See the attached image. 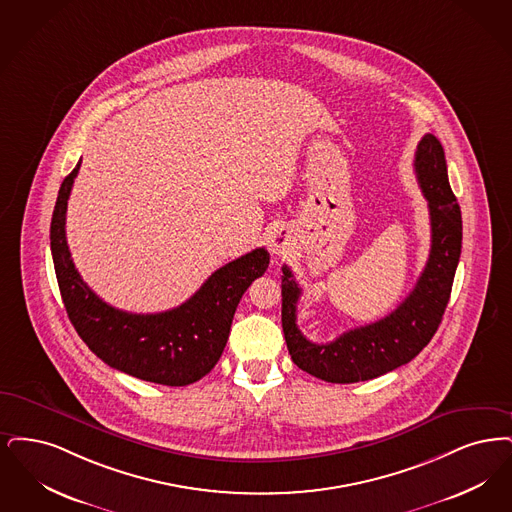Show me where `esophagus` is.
<instances>
[{
    "mask_svg": "<svg viewBox=\"0 0 512 512\" xmlns=\"http://www.w3.org/2000/svg\"><path fill=\"white\" fill-rule=\"evenodd\" d=\"M269 248L275 256L279 258H287L292 250V239H290L289 229L285 227H279L273 231L271 235V241H269Z\"/></svg>",
    "mask_w": 512,
    "mask_h": 512,
    "instance_id": "1",
    "label": "esophagus"
}]
</instances>
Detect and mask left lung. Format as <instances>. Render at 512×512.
<instances>
[{
	"mask_svg": "<svg viewBox=\"0 0 512 512\" xmlns=\"http://www.w3.org/2000/svg\"><path fill=\"white\" fill-rule=\"evenodd\" d=\"M415 174L428 200L432 243L423 273L400 306L375 323L340 334L333 342L313 344L296 325V304L302 289L283 266V333L292 361L313 377L350 384L371 380L409 363L432 340L442 323L461 256V208L447 179L444 147L424 135L415 153Z\"/></svg>",
	"mask_w": 512,
	"mask_h": 512,
	"instance_id": "1",
	"label": "left lung"
}]
</instances>
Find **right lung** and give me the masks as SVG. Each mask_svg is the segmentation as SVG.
<instances>
[{
    "label": "right lung",
    "instance_id": "add662e5",
    "mask_svg": "<svg viewBox=\"0 0 512 512\" xmlns=\"http://www.w3.org/2000/svg\"><path fill=\"white\" fill-rule=\"evenodd\" d=\"M80 162L61 183L51 218V254L68 319L89 350L112 369L164 386H187L208 375L229 338L235 310L250 283L264 275L266 248L214 271L181 306L130 313L103 302L80 277L67 245V202Z\"/></svg>",
    "mask_w": 512,
    "mask_h": 512
}]
</instances>
